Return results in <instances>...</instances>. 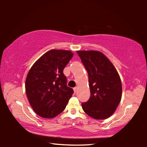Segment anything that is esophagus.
<instances>
[{
    "mask_svg": "<svg viewBox=\"0 0 147 147\" xmlns=\"http://www.w3.org/2000/svg\"><path fill=\"white\" fill-rule=\"evenodd\" d=\"M77 89H78V88H77L76 87H75V88H73V90H74V93H76V92L77 91Z\"/></svg>",
    "mask_w": 147,
    "mask_h": 147,
    "instance_id": "obj_1",
    "label": "esophagus"
}]
</instances>
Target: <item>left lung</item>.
Segmentation results:
<instances>
[{"label":"left lung","mask_w":147,"mask_h":147,"mask_svg":"<svg viewBox=\"0 0 147 147\" xmlns=\"http://www.w3.org/2000/svg\"><path fill=\"white\" fill-rule=\"evenodd\" d=\"M89 76L91 96L82 104L84 112L94 119H106L115 112L122 96L120 76L112 63L100 51H76Z\"/></svg>","instance_id":"8db88e82"}]
</instances>
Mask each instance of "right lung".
Segmentation results:
<instances>
[{
	"label": "right lung",
	"instance_id": "add662e5",
	"mask_svg": "<svg viewBox=\"0 0 147 147\" xmlns=\"http://www.w3.org/2000/svg\"><path fill=\"white\" fill-rule=\"evenodd\" d=\"M73 53L70 51L51 50L40 57L27 74V98L35 113L41 117L54 118L63 111L74 93L67 86L63 71Z\"/></svg>",
	"mask_w": 147,
	"mask_h": 147
}]
</instances>
